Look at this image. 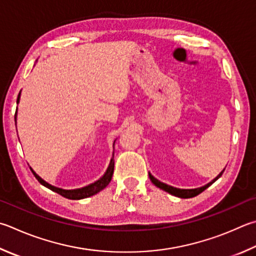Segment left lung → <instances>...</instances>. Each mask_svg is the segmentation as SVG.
<instances>
[{
	"label": "left lung",
	"mask_w": 256,
	"mask_h": 256,
	"mask_svg": "<svg viewBox=\"0 0 256 256\" xmlns=\"http://www.w3.org/2000/svg\"><path fill=\"white\" fill-rule=\"evenodd\" d=\"M222 172H224V170H222V172L218 174L215 179H214L212 181H210V182L207 184L206 186H204V187L197 188V189H179V188H174V187H171V186H168V184H166L164 182H161V181L156 179L154 176H153L151 174H148V176H150V180L152 181V184H154V186H156L158 188L164 190V192H169L171 194H174V196H176V197H179V198H192L194 196H197V194H199L200 192H202L204 190L207 189L209 187V186L215 182V181L222 174Z\"/></svg>",
	"instance_id": "8db88e82"
}]
</instances>
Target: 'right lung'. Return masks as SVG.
Wrapping results in <instances>:
<instances>
[{"label":"right lung","instance_id":"1","mask_svg":"<svg viewBox=\"0 0 256 256\" xmlns=\"http://www.w3.org/2000/svg\"><path fill=\"white\" fill-rule=\"evenodd\" d=\"M18 100H20V94H18V100H16V103H18ZM14 120H16V116H14ZM31 169V168H30ZM32 174H34V176L36 178V180L39 181V182L41 184H44V187L49 188L50 190H52V192L59 194L60 196H62L64 198H68V199H74V200H77V199H82V198H87V197H90L92 196V194H95L97 192H100V190H103L106 186H108L110 180H112V176H113V172H114V156L112 159H110V166L108 170H106L105 174L102 176V178L100 180H97L96 182L92 184L90 186H87V187H84V188H80V189H75V190H64V189H60V188H57V187H54V186L49 184L48 182H46L44 180H42L40 178V176L36 174L34 170L31 169Z\"/></svg>","mask_w":256,"mask_h":256}]
</instances>
